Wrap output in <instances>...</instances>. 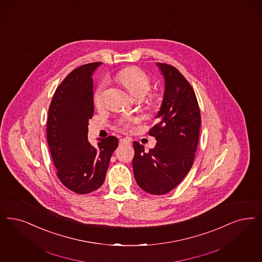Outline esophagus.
I'll list each match as a JSON object with an SVG mask.
<instances>
[{"label":"esophagus","mask_w":262,"mask_h":262,"mask_svg":"<svg viewBox=\"0 0 262 262\" xmlns=\"http://www.w3.org/2000/svg\"><path fill=\"white\" fill-rule=\"evenodd\" d=\"M129 142H130V140L127 139V138H121V139H120V143H121V144H127V143H129Z\"/></svg>","instance_id":"obj_1"}]
</instances>
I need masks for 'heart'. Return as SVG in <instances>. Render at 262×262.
<instances>
[{
  "label": "heart",
  "instance_id": "b5f03b06",
  "mask_svg": "<svg viewBox=\"0 0 262 262\" xmlns=\"http://www.w3.org/2000/svg\"><path fill=\"white\" fill-rule=\"evenodd\" d=\"M118 79L126 88V90L135 97H142L150 89L151 80L142 69L136 66L126 67L118 73ZM107 82L103 80L97 85L94 91V102L96 107H101L104 104L105 90ZM135 122L133 118H122L119 120V125L124 128L129 127Z\"/></svg>",
  "mask_w": 262,
  "mask_h": 262
}]
</instances>
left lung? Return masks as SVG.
Masks as SVG:
<instances>
[{
	"label": "left lung",
	"instance_id": "8db88e82",
	"mask_svg": "<svg viewBox=\"0 0 262 262\" xmlns=\"http://www.w3.org/2000/svg\"><path fill=\"white\" fill-rule=\"evenodd\" d=\"M165 78V93L158 123L149 135L157 143L153 149L134 142L133 168L138 186L152 195L176 188L192 168L199 142L201 113L196 94L178 69L157 63Z\"/></svg>",
	"mask_w": 262,
	"mask_h": 262
}]
</instances>
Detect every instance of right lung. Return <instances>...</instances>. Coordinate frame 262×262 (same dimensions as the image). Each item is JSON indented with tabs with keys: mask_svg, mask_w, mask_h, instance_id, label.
Returning a JSON list of instances; mask_svg holds the SVG:
<instances>
[{
	"mask_svg": "<svg viewBox=\"0 0 262 262\" xmlns=\"http://www.w3.org/2000/svg\"><path fill=\"white\" fill-rule=\"evenodd\" d=\"M100 64L74 69L57 86L49 108L47 139L56 176L77 194L91 193L103 184L119 143L115 136L99 139L96 147L88 140L94 111L93 73Z\"/></svg>",
	"mask_w": 262,
	"mask_h": 262,
	"instance_id": "obj_1",
	"label": "right lung"
}]
</instances>
